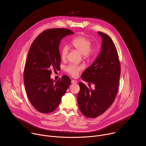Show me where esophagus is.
Returning <instances> with one entry per match:
<instances>
[{
  "instance_id": "obj_1",
  "label": "esophagus",
  "mask_w": 146,
  "mask_h": 146,
  "mask_svg": "<svg viewBox=\"0 0 146 146\" xmlns=\"http://www.w3.org/2000/svg\"><path fill=\"white\" fill-rule=\"evenodd\" d=\"M71 82L72 83V84H76V83H77V81H76V80H72Z\"/></svg>"
}]
</instances>
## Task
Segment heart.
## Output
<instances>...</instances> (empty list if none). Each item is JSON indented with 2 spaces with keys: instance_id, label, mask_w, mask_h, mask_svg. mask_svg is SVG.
Masks as SVG:
<instances>
[{
  "instance_id": "1",
  "label": "heart",
  "mask_w": 146,
  "mask_h": 146,
  "mask_svg": "<svg viewBox=\"0 0 146 146\" xmlns=\"http://www.w3.org/2000/svg\"><path fill=\"white\" fill-rule=\"evenodd\" d=\"M92 43V40L90 37L84 35H81L76 36L72 39L70 41V46L73 49L81 53L83 59L90 60L95 56L98 50V47L95 45L91 46ZM68 50V46L62 47L60 51V56L63 60L66 58ZM81 69V66L71 64L66 66L65 70L70 75L76 77L78 75Z\"/></svg>"
}]
</instances>
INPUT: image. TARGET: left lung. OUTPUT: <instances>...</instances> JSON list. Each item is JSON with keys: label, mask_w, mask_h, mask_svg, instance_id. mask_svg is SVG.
I'll return each mask as SVG.
<instances>
[{"label": "left lung", "mask_w": 146, "mask_h": 146, "mask_svg": "<svg viewBox=\"0 0 146 146\" xmlns=\"http://www.w3.org/2000/svg\"><path fill=\"white\" fill-rule=\"evenodd\" d=\"M98 33L102 38L100 52L81 75L83 80L89 82V86L91 83L95 85V89L88 88L80 82L77 95L81 112L91 118L100 115L112 105L118 91L121 74L119 57L113 40L105 33Z\"/></svg>", "instance_id": "obj_1"}]
</instances>
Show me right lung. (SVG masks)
Masks as SVG:
<instances>
[{"label":"right lung","instance_id":"add662e5","mask_svg":"<svg viewBox=\"0 0 146 146\" xmlns=\"http://www.w3.org/2000/svg\"><path fill=\"white\" fill-rule=\"evenodd\" d=\"M73 32L65 28L49 29L34 40L29 48L24 71V81L28 99L34 108L50 113L59 106L71 80L64 75L56 82L50 78L51 70L60 67V40Z\"/></svg>","mask_w":146,"mask_h":146}]
</instances>
